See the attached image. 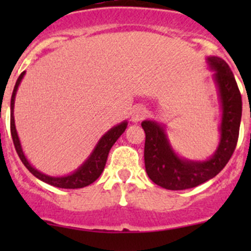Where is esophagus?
<instances>
[{
  "mask_svg": "<svg viewBox=\"0 0 251 251\" xmlns=\"http://www.w3.org/2000/svg\"><path fill=\"white\" fill-rule=\"evenodd\" d=\"M147 116V110L146 108L143 107H135L133 108L132 113H131V120L133 123H138V121L143 120L144 118Z\"/></svg>",
  "mask_w": 251,
  "mask_h": 251,
  "instance_id": "obj_1",
  "label": "esophagus"
}]
</instances>
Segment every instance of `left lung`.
<instances>
[{
	"instance_id": "1",
	"label": "left lung",
	"mask_w": 251,
	"mask_h": 251,
	"mask_svg": "<svg viewBox=\"0 0 251 251\" xmlns=\"http://www.w3.org/2000/svg\"><path fill=\"white\" fill-rule=\"evenodd\" d=\"M212 81L217 91L221 121L220 140L210 158L193 160L179 155L169 138L166 125L155 120H143L146 132L144 165L149 178L158 186L170 191L193 188L216 176L226 166L233 154L242 120V96L232 70L224 59L207 57Z\"/></svg>"
}]
</instances>
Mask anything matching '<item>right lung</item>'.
<instances>
[{"label":"right lung","instance_id":"obj_1","mask_svg":"<svg viewBox=\"0 0 251 251\" xmlns=\"http://www.w3.org/2000/svg\"><path fill=\"white\" fill-rule=\"evenodd\" d=\"M24 75L25 72H23L22 74H20V76L18 77L11 98V133L12 138H13L14 147H16V151L18 155H19L20 160L23 161L25 168L34 175L36 178L41 179L42 182L50 184V186L58 187V188H82V187H86L88 186V184L93 183V182L100 176L103 170H104V166L105 163H107L108 154H109L110 148L114 146V143L118 141V138L125 132L128 124L127 120H124L123 123L118 124V125L113 126L110 130H108L107 132L100 138V141L97 142V144L95 146L93 151H91L90 155L87 156V159L78 166L76 170L73 171L72 174L64 175V176H50V175L41 173V171L35 169L34 166L30 164L26 155H25L24 151H23L22 143H20L19 136H18L16 128V121H14V102H16V95L18 87H19Z\"/></svg>","mask_w":251,"mask_h":251}]
</instances>
